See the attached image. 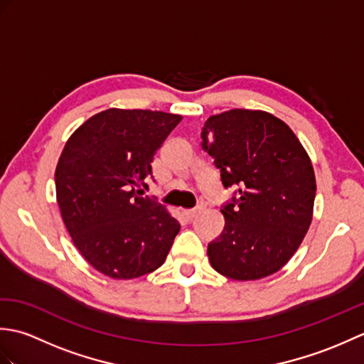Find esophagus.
I'll list each match as a JSON object with an SVG mask.
<instances>
[{
    "mask_svg": "<svg viewBox=\"0 0 364 364\" xmlns=\"http://www.w3.org/2000/svg\"><path fill=\"white\" fill-rule=\"evenodd\" d=\"M202 211V206H197V208H192V210H186L183 214L184 218H186L188 220H192L194 218H197V214Z\"/></svg>",
    "mask_w": 364,
    "mask_h": 364,
    "instance_id": "obj_1",
    "label": "esophagus"
}]
</instances>
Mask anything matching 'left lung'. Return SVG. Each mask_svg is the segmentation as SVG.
<instances>
[{"instance_id": "8db88e82", "label": "left lung", "mask_w": 364, "mask_h": 364, "mask_svg": "<svg viewBox=\"0 0 364 364\" xmlns=\"http://www.w3.org/2000/svg\"><path fill=\"white\" fill-rule=\"evenodd\" d=\"M202 149L220 170L225 227L208 244V257L231 280H258L280 270L304 241L313 219L316 178L292 129L264 111L211 115Z\"/></svg>"}]
</instances>
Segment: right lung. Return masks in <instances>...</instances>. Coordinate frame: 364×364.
Wrapping results in <instances>:
<instances>
[{"instance_id": "obj_1", "label": "right lung", "mask_w": 364, "mask_h": 364, "mask_svg": "<svg viewBox=\"0 0 364 364\" xmlns=\"http://www.w3.org/2000/svg\"><path fill=\"white\" fill-rule=\"evenodd\" d=\"M181 115L106 109L75 131L60 154L56 198L76 249L98 272L128 280L166 261L180 223L149 191L153 156Z\"/></svg>"}]
</instances>
